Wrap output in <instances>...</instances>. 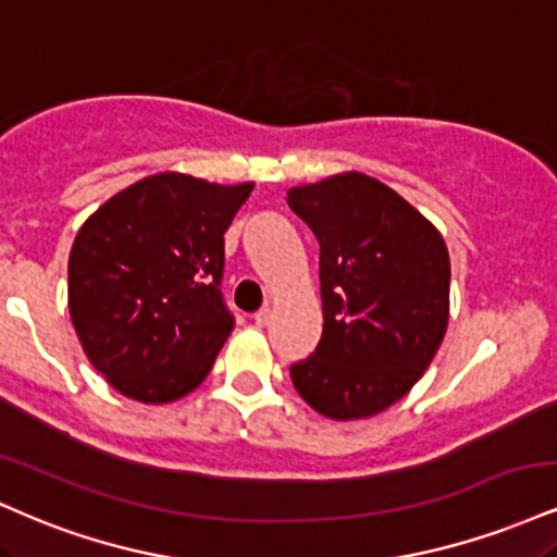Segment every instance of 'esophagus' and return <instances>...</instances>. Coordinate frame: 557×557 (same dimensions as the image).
I'll return each mask as SVG.
<instances>
[{
	"label": "esophagus",
	"mask_w": 557,
	"mask_h": 557,
	"mask_svg": "<svg viewBox=\"0 0 557 557\" xmlns=\"http://www.w3.org/2000/svg\"><path fill=\"white\" fill-rule=\"evenodd\" d=\"M272 321V311L270 308H261V311L253 313V324L257 326H267Z\"/></svg>",
	"instance_id": "1"
}]
</instances>
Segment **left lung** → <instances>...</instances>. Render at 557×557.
Listing matches in <instances>:
<instances>
[{"instance_id":"8db88e82","label":"left lung","mask_w":557,"mask_h":557,"mask_svg":"<svg viewBox=\"0 0 557 557\" xmlns=\"http://www.w3.org/2000/svg\"><path fill=\"white\" fill-rule=\"evenodd\" d=\"M287 205L319 240L324 332L290 366L319 414L360 420L418 384L444 343L451 264L441 233L366 173L293 186Z\"/></svg>"}]
</instances>
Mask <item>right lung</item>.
<instances>
[{
	"label": "right lung",
	"instance_id": "add662e5",
	"mask_svg": "<svg viewBox=\"0 0 557 557\" xmlns=\"http://www.w3.org/2000/svg\"><path fill=\"white\" fill-rule=\"evenodd\" d=\"M253 184L147 176L100 205L70 253V317L124 397L165 405L210 373L236 321L220 280L225 231Z\"/></svg>",
	"mask_w": 557,
	"mask_h": 557
}]
</instances>
